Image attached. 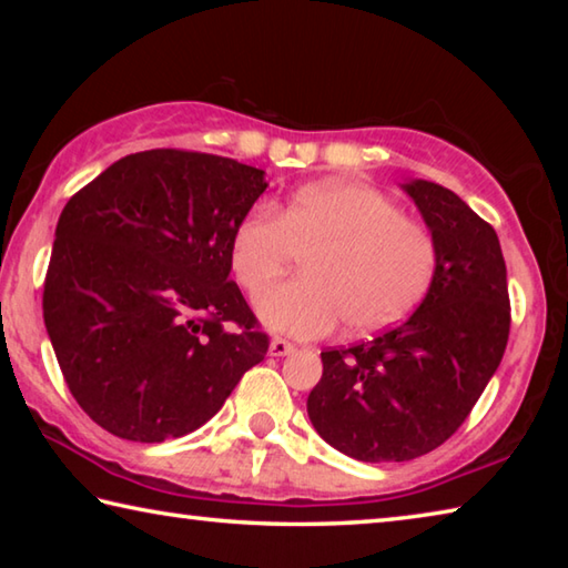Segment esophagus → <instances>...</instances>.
Instances as JSON below:
<instances>
[{"mask_svg":"<svg viewBox=\"0 0 568 568\" xmlns=\"http://www.w3.org/2000/svg\"><path fill=\"white\" fill-rule=\"evenodd\" d=\"M293 351H295V345L291 341H285V338L271 341V355H275V358H281V355H291Z\"/></svg>","mask_w":568,"mask_h":568,"instance_id":"1","label":"esophagus"}]
</instances>
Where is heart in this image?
I'll return each mask as SVG.
<instances>
[{
  "label": "heart",
  "instance_id": "b5f03b06",
  "mask_svg": "<svg viewBox=\"0 0 568 568\" xmlns=\"http://www.w3.org/2000/svg\"><path fill=\"white\" fill-rule=\"evenodd\" d=\"M304 253L303 278L261 295L257 313L275 331L321 338L338 328L371 335L398 323L428 293L438 245L426 225L363 182H321L277 207H255L230 243L237 283L257 295Z\"/></svg>",
  "mask_w": 568,
  "mask_h": 568
}]
</instances>
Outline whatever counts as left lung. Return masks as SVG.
I'll return each instance as SVG.
<instances>
[{
    "label": "left lung",
    "instance_id": "8db88e82",
    "mask_svg": "<svg viewBox=\"0 0 568 568\" xmlns=\"http://www.w3.org/2000/svg\"><path fill=\"white\" fill-rule=\"evenodd\" d=\"M406 187L438 245L426 301L406 323L351 348H325L307 416L341 454L378 464L438 448L468 418L504 358L511 331L496 230L456 192Z\"/></svg>",
    "mask_w": 568,
    "mask_h": 568
}]
</instances>
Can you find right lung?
Listing matches in <instances>:
<instances>
[{"mask_svg": "<svg viewBox=\"0 0 568 568\" xmlns=\"http://www.w3.org/2000/svg\"><path fill=\"white\" fill-rule=\"evenodd\" d=\"M265 172L192 150L114 162L64 205L42 311L67 388L110 434L203 426L271 338L230 281L235 225Z\"/></svg>", "mask_w": 568, "mask_h": 568, "instance_id": "right-lung-1", "label": "right lung"}]
</instances>
